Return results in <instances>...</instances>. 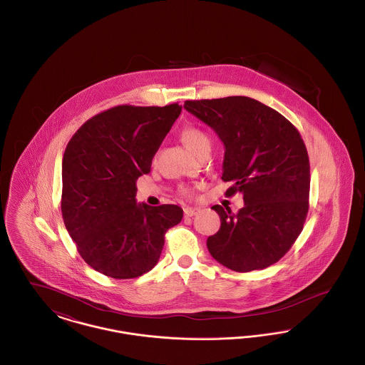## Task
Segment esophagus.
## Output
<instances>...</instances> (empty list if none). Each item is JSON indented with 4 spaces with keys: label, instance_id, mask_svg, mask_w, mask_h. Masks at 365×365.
<instances>
[{
    "label": "esophagus",
    "instance_id": "1",
    "mask_svg": "<svg viewBox=\"0 0 365 365\" xmlns=\"http://www.w3.org/2000/svg\"><path fill=\"white\" fill-rule=\"evenodd\" d=\"M197 213H198L197 208H185V217H192Z\"/></svg>",
    "mask_w": 365,
    "mask_h": 365
}]
</instances>
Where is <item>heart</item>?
I'll use <instances>...</instances> for the list:
<instances>
[{"instance_id": "b5f03b06", "label": "heart", "mask_w": 365, "mask_h": 365, "mask_svg": "<svg viewBox=\"0 0 365 365\" xmlns=\"http://www.w3.org/2000/svg\"><path fill=\"white\" fill-rule=\"evenodd\" d=\"M182 138L185 140V143L187 145V148L192 150L195 155H198L201 150L210 148V139L208 134L205 131H202L198 127H186L182 131ZM180 194L185 197H190V189H182Z\"/></svg>"}]
</instances>
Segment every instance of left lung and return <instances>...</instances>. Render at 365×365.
<instances>
[{
    "mask_svg": "<svg viewBox=\"0 0 365 365\" xmlns=\"http://www.w3.org/2000/svg\"><path fill=\"white\" fill-rule=\"evenodd\" d=\"M186 110L223 140L227 197L242 192L245 207L215 205L220 230L207 241L216 261L237 272L264 269L280 260L301 234L309 209L311 168L301 134L275 109L234 96L191 100Z\"/></svg>",
    "mask_w": 365,
    "mask_h": 365,
    "instance_id": "left-lung-1",
    "label": "left lung"
}]
</instances>
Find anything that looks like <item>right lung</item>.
<instances>
[{"instance_id":"right-lung-1","label":"right lung","mask_w":365,"mask_h":365,"mask_svg":"<svg viewBox=\"0 0 365 365\" xmlns=\"http://www.w3.org/2000/svg\"><path fill=\"white\" fill-rule=\"evenodd\" d=\"M182 112L118 105L88 119L63 157L61 213L82 259L113 279L138 278L160 259L164 235L180 223L178 205L137 204V179L149 174L163 139Z\"/></svg>"}]
</instances>
